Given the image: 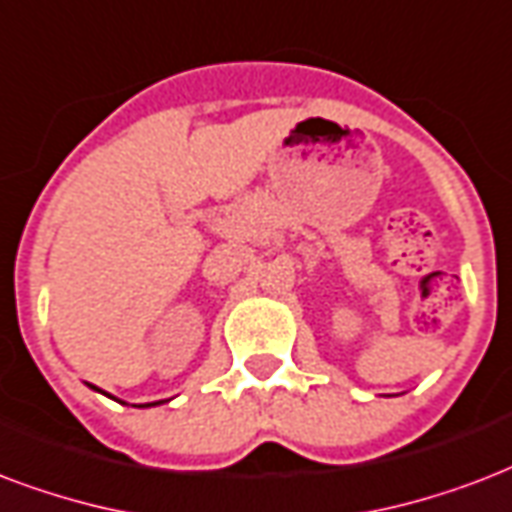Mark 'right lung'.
<instances>
[{"label":"right lung","mask_w":512,"mask_h":512,"mask_svg":"<svg viewBox=\"0 0 512 512\" xmlns=\"http://www.w3.org/2000/svg\"><path fill=\"white\" fill-rule=\"evenodd\" d=\"M140 407H142V405H140Z\"/></svg>","instance_id":"obj_1"}]
</instances>
